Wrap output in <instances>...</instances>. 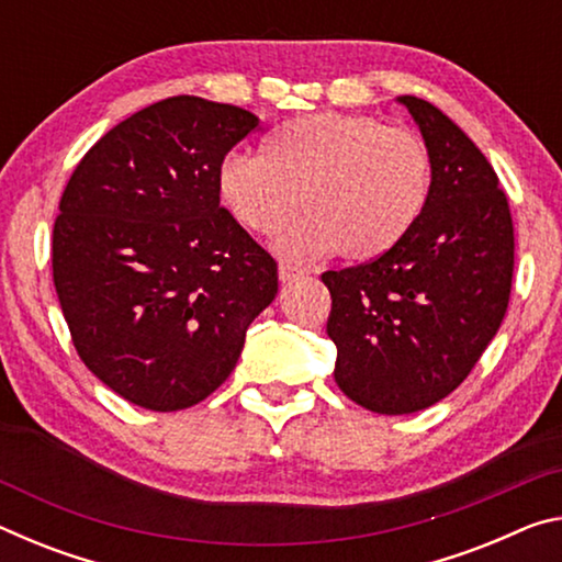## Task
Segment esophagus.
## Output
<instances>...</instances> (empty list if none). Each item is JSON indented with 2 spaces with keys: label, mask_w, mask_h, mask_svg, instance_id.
I'll return each mask as SVG.
<instances>
[{
  "label": "esophagus",
  "mask_w": 562,
  "mask_h": 562,
  "mask_svg": "<svg viewBox=\"0 0 562 562\" xmlns=\"http://www.w3.org/2000/svg\"><path fill=\"white\" fill-rule=\"evenodd\" d=\"M278 274H280V280H282V282H292V280H297V278H302V274H304V270H300V268H294V265H290V262H280V268H278Z\"/></svg>",
  "instance_id": "1"
}]
</instances>
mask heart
Instances as JSON below:
<instances>
[{"instance_id": "heart-1", "label": "heart", "mask_w": 562, "mask_h": 562, "mask_svg": "<svg viewBox=\"0 0 562 562\" xmlns=\"http://www.w3.org/2000/svg\"><path fill=\"white\" fill-rule=\"evenodd\" d=\"M429 146L406 128L357 113H310L274 128L262 156L233 150L217 166V195L237 223L272 235L282 258L341 252L374 260L404 240L431 198Z\"/></svg>"}]
</instances>
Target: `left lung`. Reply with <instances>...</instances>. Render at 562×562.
<instances>
[{
	"label": "left lung",
	"instance_id": "obj_1",
	"mask_svg": "<svg viewBox=\"0 0 562 562\" xmlns=\"http://www.w3.org/2000/svg\"><path fill=\"white\" fill-rule=\"evenodd\" d=\"M398 101L429 146V205L394 250L322 274L335 382L376 414L422 412L471 374L506 317L516 258L508 198L488 158L434 103Z\"/></svg>",
	"mask_w": 562,
	"mask_h": 562
}]
</instances>
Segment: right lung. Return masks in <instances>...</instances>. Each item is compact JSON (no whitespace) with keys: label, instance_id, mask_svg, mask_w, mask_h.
Listing matches in <instances>:
<instances>
[{"label":"right lung","instance_id":"obj_1","mask_svg":"<svg viewBox=\"0 0 562 562\" xmlns=\"http://www.w3.org/2000/svg\"><path fill=\"white\" fill-rule=\"evenodd\" d=\"M255 128L231 103L170 97L101 136L64 188L54 288L81 361L131 404L211 396L278 294V262L217 195V166Z\"/></svg>","mask_w":562,"mask_h":562}]
</instances>
